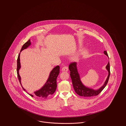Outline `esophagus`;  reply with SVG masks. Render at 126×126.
Returning a JSON list of instances; mask_svg holds the SVG:
<instances>
[{"instance_id": "esophagus-1", "label": "esophagus", "mask_w": 126, "mask_h": 126, "mask_svg": "<svg viewBox=\"0 0 126 126\" xmlns=\"http://www.w3.org/2000/svg\"><path fill=\"white\" fill-rule=\"evenodd\" d=\"M62 71H68V67H67V66H64V67H63L62 68Z\"/></svg>"}]
</instances>
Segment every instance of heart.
Instances as JSON below:
<instances>
[{"instance_id": "heart-1", "label": "heart", "mask_w": 126, "mask_h": 126, "mask_svg": "<svg viewBox=\"0 0 126 126\" xmlns=\"http://www.w3.org/2000/svg\"><path fill=\"white\" fill-rule=\"evenodd\" d=\"M78 57H79V55L77 54V55H75L74 56H73L71 58V60L74 61H77V60H78Z\"/></svg>"}]
</instances>
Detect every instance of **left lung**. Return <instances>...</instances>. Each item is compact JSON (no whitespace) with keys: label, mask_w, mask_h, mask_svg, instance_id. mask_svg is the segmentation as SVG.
Returning <instances> with one entry per match:
<instances>
[{"label":"left lung","mask_w":126,"mask_h":126,"mask_svg":"<svg viewBox=\"0 0 126 126\" xmlns=\"http://www.w3.org/2000/svg\"><path fill=\"white\" fill-rule=\"evenodd\" d=\"M104 54L108 56V54L106 51H104ZM69 71H70V77L72 80V84L74 89L76 93L80 96L84 97H92L98 95L103 89L105 88L108 83V80L110 76V63L108 62V64L106 66V69L108 71V75L103 85L98 89H93L85 86L82 82L80 75L79 74L77 66V63H72L68 66Z\"/></svg>","instance_id":"8db88e82"}]
</instances>
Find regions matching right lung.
I'll list each match as a JSON object with an SVG mask.
<instances>
[{
	"label": "right lung",
	"mask_w": 126,
	"mask_h": 126,
	"mask_svg": "<svg viewBox=\"0 0 126 126\" xmlns=\"http://www.w3.org/2000/svg\"><path fill=\"white\" fill-rule=\"evenodd\" d=\"M31 45V42H30V40L28 41L26 43H25L23 45V47L21 49L20 52L23 50L24 49H26L29 47ZM20 54L18 55L17 60V73L18 80L20 83V84L24 91L28 94L30 95L33 97V95L32 94H29L24 88L23 87L21 84V78L19 75V70L21 68V64H20ZM60 66H57L54 67L52 70L50 71L48 78L46 81V82L43 85L42 87L39 90H37L34 92V95L40 98H44L46 99L48 97L52 95L57 88V78L60 73Z\"/></svg>",
	"instance_id": "right-lung-1"
}]
</instances>
